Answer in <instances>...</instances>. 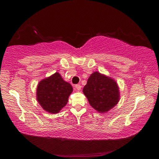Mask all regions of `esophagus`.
Masks as SVG:
<instances>
[{"instance_id": "1", "label": "esophagus", "mask_w": 159, "mask_h": 159, "mask_svg": "<svg viewBox=\"0 0 159 159\" xmlns=\"http://www.w3.org/2000/svg\"><path fill=\"white\" fill-rule=\"evenodd\" d=\"M75 88H76L77 90H79V91L80 89H81V85H79V84H77V85H75Z\"/></svg>"}]
</instances>
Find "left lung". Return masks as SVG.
I'll return each mask as SVG.
<instances>
[{
  "mask_svg": "<svg viewBox=\"0 0 159 159\" xmlns=\"http://www.w3.org/2000/svg\"><path fill=\"white\" fill-rule=\"evenodd\" d=\"M90 105L99 113H107L120 100L119 87L114 79L95 71L83 89Z\"/></svg>",
  "mask_w": 159,
  "mask_h": 159,
  "instance_id": "left-lung-1",
  "label": "left lung"
}]
</instances>
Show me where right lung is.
I'll return each mask as SVG.
<instances>
[{"instance_id": "add662e5", "label": "right lung", "mask_w": 159, "mask_h": 159, "mask_svg": "<svg viewBox=\"0 0 159 159\" xmlns=\"http://www.w3.org/2000/svg\"><path fill=\"white\" fill-rule=\"evenodd\" d=\"M73 91L69 83L58 72L41 80L36 88V99L40 105L50 114H57L66 106Z\"/></svg>"}]
</instances>
